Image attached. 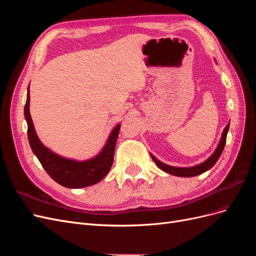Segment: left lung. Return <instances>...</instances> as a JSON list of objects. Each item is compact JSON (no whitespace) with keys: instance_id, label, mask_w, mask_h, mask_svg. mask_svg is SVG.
I'll list each match as a JSON object with an SVG mask.
<instances>
[{"instance_id":"left-lung-1","label":"left lung","mask_w":256,"mask_h":256,"mask_svg":"<svg viewBox=\"0 0 256 256\" xmlns=\"http://www.w3.org/2000/svg\"><path fill=\"white\" fill-rule=\"evenodd\" d=\"M228 128H230V122L228 124L226 127L224 128L222 136H221V138H220V142L218 144V147H216V150L214 152V154L207 160H205L204 162H202V164H200L198 166H190V168L171 166H168V164H164V162H161L156 157L152 156V154H150V156H152L154 164H157V166L159 168H161L162 171H164L168 174H172V175H175V176H180V177H192V176L200 175V174H202V173L208 171L209 168H212L216 164V162L218 161V159L220 158L221 154L224 150V146H226Z\"/></svg>"}]
</instances>
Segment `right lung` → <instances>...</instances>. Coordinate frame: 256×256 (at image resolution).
<instances>
[{"label":"right lung","mask_w":256,"mask_h":256,"mask_svg":"<svg viewBox=\"0 0 256 256\" xmlns=\"http://www.w3.org/2000/svg\"><path fill=\"white\" fill-rule=\"evenodd\" d=\"M24 118L28 122V138L30 148L40 160L44 171L60 186L72 189L88 187V186L99 182L110 171L113 164L115 145L118 141L120 124L112 130L106 143L97 156L88 160L76 161L53 152L48 147H46L37 136L30 114V85L24 106Z\"/></svg>","instance_id":"right-lung-1"}]
</instances>
